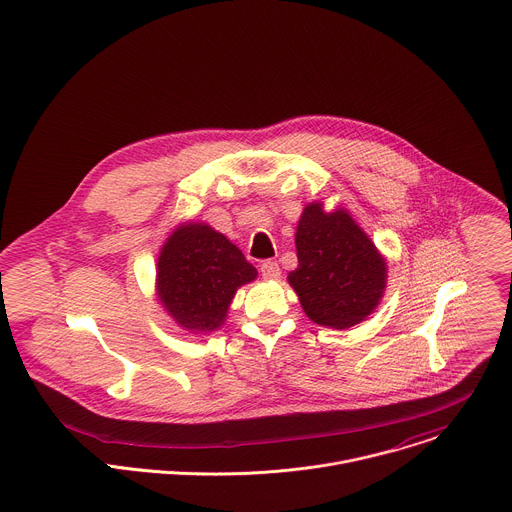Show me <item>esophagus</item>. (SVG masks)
Returning a JSON list of instances; mask_svg holds the SVG:
<instances>
[{"instance_id": "obj_1", "label": "esophagus", "mask_w": 512, "mask_h": 512, "mask_svg": "<svg viewBox=\"0 0 512 512\" xmlns=\"http://www.w3.org/2000/svg\"><path fill=\"white\" fill-rule=\"evenodd\" d=\"M260 272H262V276H264L266 280H274V278L280 276V266H278L276 260H264V262L260 264Z\"/></svg>"}]
</instances>
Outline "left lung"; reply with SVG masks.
I'll return each instance as SVG.
<instances>
[{
  "label": "left lung",
  "instance_id": "1",
  "mask_svg": "<svg viewBox=\"0 0 512 512\" xmlns=\"http://www.w3.org/2000/svg\"><path fill=\"white\" fill-rule=\"evenodd\" d=\"M298 268L288 274L310 320L336 330L362 322L380 302L386 262L344 212L304 208L296 230Z\"/></svg>",
  "mask_w": 512,
  "mask_h": 512
}]
</instances>
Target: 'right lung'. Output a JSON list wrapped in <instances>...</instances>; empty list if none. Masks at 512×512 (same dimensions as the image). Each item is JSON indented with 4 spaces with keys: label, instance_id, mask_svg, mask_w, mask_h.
I'll return each mask as SVG.
<instances>
[{
    "label": "right lung",
    "instance_id": "add662e5",
    "mask_svg": "<svg viewBox=\"0 0 512 512\" xmlns=\"http://www.w3.org/2000/svg\"><path fill=\"white\" fill-rule=\"evenodd\" d=\"M256 274L226 236L206 224H188L160 252L158 294L180 326L212 332L224 324L236 290Z\"/></svg>",
    "mask_w": 512,
    "mask_h": 512
}]
</instances>
